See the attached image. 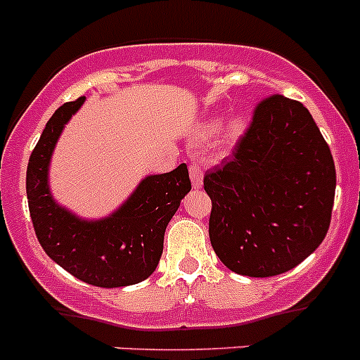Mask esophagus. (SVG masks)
<instances>
[{"label":"esophagus","mask_w":360,"mask_h":360,"mask_svg":"<svg viewBox=\"0 0 360 360\" xmlns=\"http://www.w3.org/2000/svg\"><path fill=\"white\" fill-rule=\"evenodd\" d=\"M190 177H191V184L195 188H200L202 186V179H204V170H202L200 165L197 163H191L190 165Z\"/></svg>","instance_id":"1"}]
</instances>
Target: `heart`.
Masks as SVG:
<instances>
[{
	"mask_svg": "<svg viewBox=\"0 0 360 360\" xmlns=\"http://www.w3.org/2000/svg\"><path fill=\"white\" fill-rule=\"evenodd\" d=\"M232 130H233V131H239V130H240V123H236V124H233Z\"/></svg>",
	"mask_w": 360,
	"mask_h": 360,
	"instance_id": "heart-1",
	"label": "heart"
}]
</instances>
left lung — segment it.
I'll return each mask as SVG.
<instances>
[{"label":"left lung","mask_w":360,"mask_h":360,"mask_svg":"<svg viewBox=\"0 0 360 360\" xmlns=\"http://www.w3.org/2000/svg\"><path fill=\"white\" fill-rule=\"evenodd\" d=\"M209 239L237 274L287 273L322 244L330 225L336 169L329 144L297 100L257 103L232 155L207 170Z\"/></svg>","instance_id":"8db88e82"}]
</instances>
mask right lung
<instances>
[{
  "label": "right lung",
  "instance_id": "add662e5",
  "mask_svg": "<svg viewBox=\"0 0 360 360\" xmlns=\"http://www.w3.org/2000/svg\"><path fill=\"white\" fill-rule=\"evenodd\" d=\"M82 103L80 96L59 107L30 156L26 193L34 233L45 253L77 280L102 288L141 283L155 273L167 225L191 190L188 167L146 177L109 218L79 219L52 200L47 170L63 127Z\"/></svg>",
  "mask_w": 360,
  "mask_h": 360
}]
</instances>
